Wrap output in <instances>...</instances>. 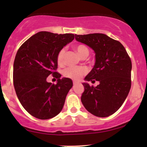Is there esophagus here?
I'll use <instances>...</instances> for the list:
<instances>
[{
    "mask_svg": "<svg viewBox=\"0 0 147 147\" xmlns=\"http://www.w3.org/2000/svg\"><path fill=\"white\" fill-rule=\"evenodd\" d=\"M78 84H79V83H78V82H74V86L78 85Z\"/></svg>",
    "mask_w": 147,
    "mask_h": 147,
    "instance_id": "obj_1",
    "label": "esophagus"
}]
</instances>
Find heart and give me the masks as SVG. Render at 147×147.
<instances>
[{"instance_id": "obj_1", "label": "heart", "mask_w": 147, "mask_h": 147, "mask_svg": "<svg viewBox=\"0 0 147 147\" xmlns=\"http://www.w3.org/2000/svg\"><path fill=\"white\" fill-rule=\"evenodd\" d=\"M74 49L82 57H86L89 55V49L83 44H79L74 46ZM65 49H61L57 54V63L59 65H63L65 63ZM88 69L86 67H71L66 69L63 72L65 77L74 80H80L82 76L88 73Z\"/></svg>"}]
</instances>
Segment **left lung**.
Returning <instances> with one entry per match:
<instances>
[{
  "label": "left lung",
  "instance_id": "obj_1",
  "mask_svg": "<svg viewBox=\"0 0 147 147\" xmlns=\"http://www.w3.org/2000/svg\"><path fill=\"white\" fill-rule=\"evenodd\" d=\"M76 41L94 51L95 64L86 81H99L96 87L83 83L81 101L86 110L98 117H107L124 103L131 87L132 62L119 41L105 34L75 35Z\"/></svg>",
  "mask_w": 147,
  "mask_h": 147
}]
</instances>
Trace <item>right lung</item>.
I'll return each instance as SVG.
<instances>
[{
	"label": "right lung",
	"instance_id": "obj_1",
	"mask_svg": "<svg viewBox=\"0 0 147 147\" xmlns=\"http://www.w3.org/2000/svg\"><path fill=\"white\" fill-rule=\"evenodd\" d=\"M71 33L41 31L31 36L18 50L13 65V84L23 108L41 120L57 116L63 107L66 96L73 86L71 79L55 71L57 54L74 39ZM52 74L56 84L47 82Z\"/></svg>",
	"mask_w": 147,
	"mask_h": 147
}]
</instances>
